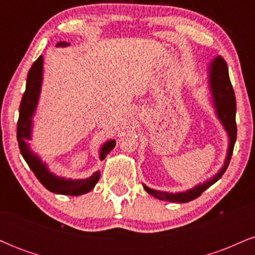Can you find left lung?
Segmentation results:
<instances>
[{
    "label": "left lung",
    "mask_w": 255,
    "mask_h": 255,
    "mask_svg": "<svg viewBox=\"0 0 255 255\" xmlns=\"http://www.w3.org/2000/svg\"><path fill=\"white\" fill-rule=\"evenodd\" d=\"M210 90L212 93V99H213V105L216 108V113L219 121L222 122V125L224 126L225 130H227L228 135H229V148H228V154L225 158V163L223 168L218 171V174H216V176H213L211 180L206 181L203 184H198L194 188L189 189L187 192L182 193H168V192H160V191H154V189L148 188L144 184L145 191L148 194L153 195L154 198L159 199V200L164 201H171V203H187V201H191L200 197L201 193L206 191L210 186H212L213 183L217 182V181L223 176V174L227 170L228 165H229L231 156H233L234 151V145L236 141V121H235V115H236V98L235 93H234L233 86H231L230 78H229V72H228V66L227 62L224 61V58L222 56H217L215 60L212 61V63L210 64Z\"/></svg>",
    "instance_id": "left-lung-1"
}]
</instances>
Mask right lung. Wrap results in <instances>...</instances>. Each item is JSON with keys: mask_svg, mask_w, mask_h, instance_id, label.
Listing matches in <instances>:
<instances>
[{"mask_svg": "<svg viewBox=\"0 0 255 255\" xmlns=\"http://www.w3.org/2000/svg\"><path fill=\"white\" fill-rule=\"evenodd\" d=\"M69 43L60 42L57 46H67ZM43 78V57L39 56L32 64L28 71L27 80H26V90L22 96L21 103L19 108V120H17L16 127V137L19 142V148L21 152L22 157L26 160L28 166L33 174L36 175L40 183L45 187L48 191L56 194L64 195H81L85 193L90 192L98 182L101 172L96 171L92 176L85 180H71V178L58 177L56 175L51 174L45 164H43L39 157L33 154L30 150L28 145L26 144L27 140L31 139V127H32V116H33L34 110H36L38 98H39L40 86H42ZM115 140L105 142L101 148V154L99 158L102 160L107 157V154L115 147Z\"/></svg>", "mask_w": 255, "mask_h": 255, "instance_id": "obj_1", "label": "right lung"}]
</instances>
